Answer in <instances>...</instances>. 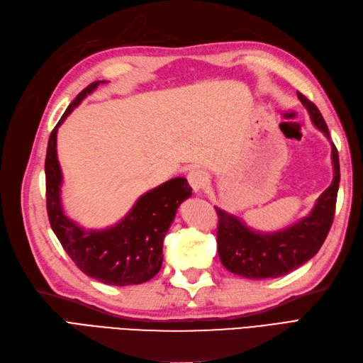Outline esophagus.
I'll list each match as a JSON object with an SVG mask.
<instances>
[{"label":"esophagus","instance_id":"esophagus-1","mask_svg":"<svg viewBox=\"0 0 363 363\" xmlns=\"http://www.w3.org/2000/svg\"><path fill=\"white\" fill-rule=\"evenodd\" d=\"M187 182H189L194 192H201L208 184V174L201 168H192L187 174Z\"/></svg>","mask_w":363,"mask_h":363}]
</instances>
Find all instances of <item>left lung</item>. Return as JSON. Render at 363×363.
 I'll return each instance as SVG.
<instances>
[{"label":"left lung","mask_w":363,"mask_h":363,"mask_svg":"<svg viewBox=\"0 0 363 363\" xmlns=\"http://www.w3.org/2000/svg\"><path fill=\"white\" fill-rule=\"evenodd\" d=\"M297 97L308 109L314 126L330 140L328 124L318 108L302 93L297 91ZM330 144L332 184L320 195L311 213L291 227L277 233L254 231L237 216L215 207L219 218L218 254L225 269L247 279L279 278L303 266L320 251L332 227L341 179L338 150Z\"/></svg>","instance_id":"left-lung-1"}]
</instances>
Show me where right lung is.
<instances>
[{
    "instance_id": "right-lung-1",
    "label": "right lung",
    "mask_w": 363,
    "mask_h": 363,
    "mask_svg": "<svg viewBox=\"0 0 363 363\" xmlns=\"http://www.w3.org/2000/svg\"><path fill=\"white\" fill-rule=\"evenodd\" d=\"M102 82H91L77 96L49 136L45 160L46 208L52 231L78 269L108 285H135L152 279L160 270L165 234L179 206L192 195V187L184 177L171 179L141 195L129 213L106 230L86 231L66 216L61 204L57 132L82 99Z\"/></svg>"
}]
</instances>
